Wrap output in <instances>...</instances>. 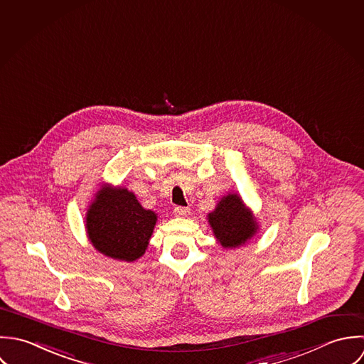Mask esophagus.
Instances as JSON below:
<instances>
[{"instance_id":"esophagus-1","label":"esophagus","mask_w":364,"mask_h":364,"mask_svg":"<svg viewBox=\"0 0 364 364\" xmlns=\"http://www.w3.org/2000/svg\"><path fill=\"white\" fill-rule=\"evenodd\" d=\"M173 213H174L176 217H187V215L190 214V208H186V207H176V208L173 210Z\"/></svg>"}]
</instances>
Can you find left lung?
I'll return each mask as SVG.
<instances>
[{"mask_svg": "<svg viewBox=\"0 0 364 364\" xmlns=\"http://www.w3.org/2000/svg\"><path fill=\"white\" fill-rule=\"evenodd\" d=\"M207 219L217 242L225 249L243 246L259 230V222L255 218L253 211L243 203L237 193L223 196Z\"/></svg>", "mask_w": 364, "mask_h": 364, "instance_id": "obj_1", "label": "left lung"}]
</instances>
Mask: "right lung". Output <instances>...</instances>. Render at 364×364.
Listing matches in <instances>:
<instances>
[{
    "instance_id": "add662e5",
    "label": "right lung",
    "mask_w": 364,
    "mask_h": 364,
    "mask_svg": "<svg viewBox=\"0 0 364 364\" xmlns=\"http://www.w3.org/2000/svg\"><path fill=\"white\" fill-rule=\"evenodd\" d=\"M157 214L146 210L125 187L102 184L85 214V232L94 249L107 257L135 262L145 255Z\"/></svg>"
}]
</instances>
